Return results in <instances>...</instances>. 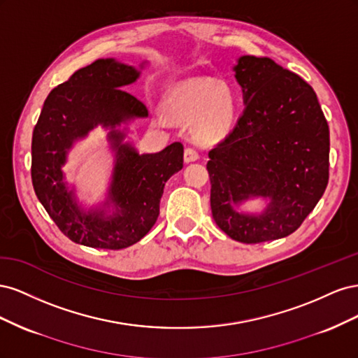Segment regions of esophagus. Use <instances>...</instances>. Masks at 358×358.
<instances>
[{
	"label": "esophagus",
	"instance_id": "34e87169",
	"mask_svg": "<svg viewBox=\"0 0 358 358\" xmlns=\"http://www.w3.org/2000/svg\"><path fill=\"white\" fill-rule=\"evenodd\" d=\"M200 157H199V152L196 149L192 148H187L185 149V154H183V159H185V162H194L197 161Z\"/></svg>",
	"mask_w": 358,
	"mask_h": 358
}]
</instances>
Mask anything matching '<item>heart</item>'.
<instances>
[{
  "label": "heart",
  "instance_id": "obj_1",
  "mask_svg": "<svg viewBox=\"0 0 358 358\" xmlns=\"http://www.w3.org/2000/svg\"><path fill=\"white\" fill-rule=\"evenodd\" d=\"M166 110L180 121L194 122V133L204 142L224 138L233 128L239 99L233 86L215 79H191L167 92ZM162 121V117H158Z\"/></svg>",
  "mask_w": 358,
  "mask_h": 358
}]
</instances>
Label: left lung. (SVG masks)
I'll return each instance as SVG.
<instances>
[{"label": "left lung", "mask_w": 358, "mask_h": 358, "mask_svg": "<svg viewBox=\"0 0 358 358\" xmlns=\"http://www.w3.org/2000/svg\"><path fill=\"white\" fill-rule=\"evenodd\" d=\"M233 71L245 109L209 150L212 216L233 241H276L294 233L326 191L329 125L312 86L273 59L243 55ZM258 198L262 213L240 209Z\"/></svg>", "instance_id": "1"}]
</instances>
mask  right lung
Returning a JSON list of instances; mask_svg holds the SVG:
<instances>
[{"instance_id":"add662e5","label":"right lung","mask_w":358,"mask_h":358,"mask_svg":"<svg viewBox=\"0 0 358 358\" xmlns=\"http://www.w3.org/2000/svg\"><path fill=\"white\" fill-rule=\"evenodd\" d=\"M146 66V61L136 69L115 58L96 59L52 90L43 104L32 133V185L74 243L122 249L143 239L157 222L166 182L183 167L179 142L157 154H138L125 140L129 124L148 117V109L122 88L137 82ZM96 126L108 131L114 169L105 201L86 210L62 167L72 146Z\"/></svg>"}]
</instances>
